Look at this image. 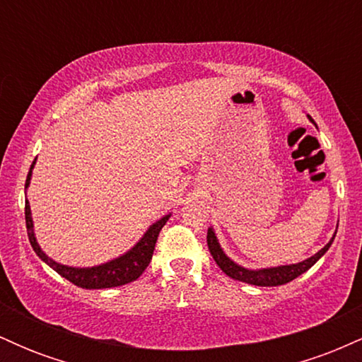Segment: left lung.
Wrapping results in <instances>:
<instances>
[{"instance_id":"obj_1","label":"left lung","mask_w":362,"mask_h":362,"mask_svg":"<svg viewBox=\"0 0 362 362\" xmlns=\"http://www.w3.org/2000/svg\"><path fill=\"white\" fill-rule=\"evenodd\" d=\"M308 119L315 124V120L311 119L310 115H308ZM315 126H317V124H315ZM335 233H337V230H335ZM334 238H335V235L332 236L330 242H328L325 247L322 248V250L315 253V255H311L310 259L298 262V264L277 265V267L255 269V271H253V269H245V267H242V265H238L236 262L231 260L230 257L223 252L221 245H219L218 238H216V233H214L213 228H209V230H207V247H209L211 255H213L216 264L219 265V269H221L226 276H230L231 279L247 282V284H253V286H281V284H286V282H291L293 279H296L298 276H301L303 272H306L308 269L313 267V265L317 264V262L322 259L323 255H325V252L330 248Z\"/></svg>"}]
</instances>
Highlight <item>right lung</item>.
<instances>
[{"label": "right lung", "instance_id": "add662e5", "mask_svg": "<svg viewBox=\"0 0 362 362\" xmlns=\"http://www.w3.org/2000/svg\"><path fill=\"white\" fill-rule=\"evenodd\" d=\"M35 161L32 163L30 172L27 175V182H25V189L30 185L32 178V168H34ZM170 214L163 216L161 219H158L156 223H153L148 228L146 233L143 235V238L139 240L131 250L124 253V255L117 257V259L105 262V264L95 265V267H69V265H62L59 262L52 260L51 257H47L42 252V248L37 243L35 233H34V221H32V213H30V204L28 201L25 202V223H27V233L28 240H30L32 248L39 255L40 260H44L49 267H52L59 276L73 282L74 286H80L83 289H105V288H117V286H124L127 282L136 281L141 274L144 272V269L148 267L149 262H151L153 250H155V245L160 235L161 228L165 226V223L168 221Z\"/></svg>", "mask_w": 362, "mask_h": 362}]
</instances>
